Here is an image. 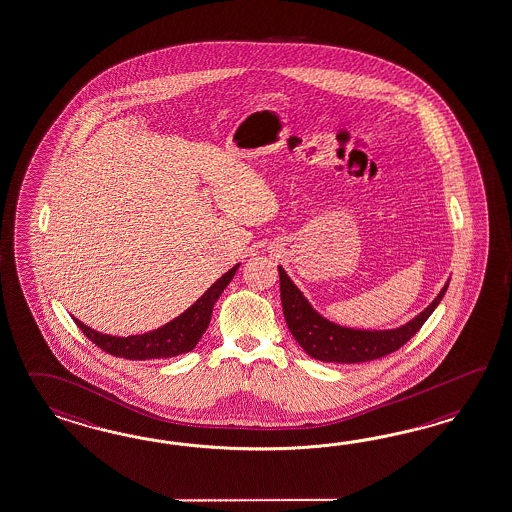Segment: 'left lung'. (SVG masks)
I'll list each match as a JSON object with an SVG mask.
<instances>
[{"label":"left lung","instance_id":"left-lung-1","mask_svg":"<svg viewBox=\"0 0 512 512\" xmlns=\"http://www.w3.org/2000/svg\"><path fill=\"white\" fill-rule=\"evenodd\" d=\"M278 275L284 317L293 338L315 360L338 364L369 362L401 349L423 327L429 315L433 314L449 286L447 282L438 297L403 327L392 330H354L330 323L323 315L317 314L282 267H278Z\"/></svg>","mask_w":512,"mask_h":512}]
</instances>
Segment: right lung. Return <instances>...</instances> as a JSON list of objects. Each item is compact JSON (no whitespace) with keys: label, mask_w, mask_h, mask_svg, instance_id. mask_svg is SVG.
<instances>
[{"label":"right lung","mask_w":512,"mask_h":512,"mask_svg":"<svg viewBox=\"0 0 512 512\" xmlns=\"http://www.w3.org/2000/svg\"><path fill=\"white\" fill-rule=\"evenodd\" d=\"M239 263L234 265L228 273H224L213 286H211L191 308H187L184 314L172 319L171 323L159 327L158 330L128 336V338H117L96 332L92 328L83 325L79 319L74 317L76 325L89 340L98 345L105 353L113 354L118 358L126 360H152V358H171L178 354L193 351L202 334L210 325L213 304L221 297L224 288L230 284V280L236 275Z\"/></svg>","instance_id":"right-lung-1"}]
</instances>
